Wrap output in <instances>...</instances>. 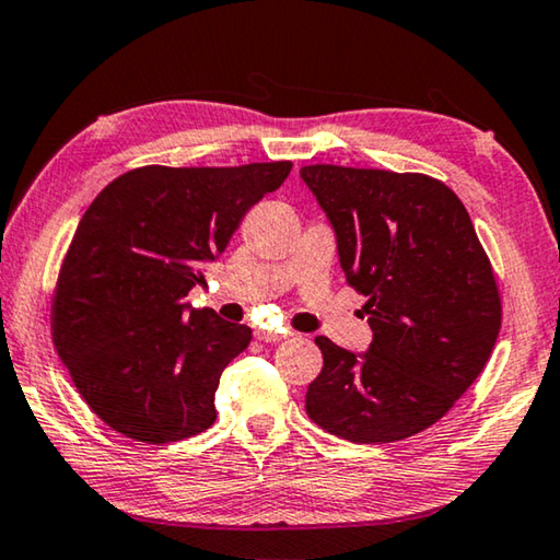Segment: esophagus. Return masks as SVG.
I'll use <instances>...</instances> for the list:
<instances>
[{
    "instance_id": "1",
    "label": "esophagus",
    "mask_w": 560,
    "mask_h": 560,
    "mask_svg": "<svg viewBox=\"0 0 560 560\" xmlns=\"http://www.w3.org/2000/svg\"><path fill=\"white\" fill-rule=\"evenodd\" d=\"M289 336V330H277V328H261L257 330V338L264 340V343H279Z\"/></svg>"
}]
</instances>
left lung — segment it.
<instances>
[{
	"mask_svg": "<svg viewBox=\"0 0 560 560\" xmlns=\"http://www.w3.org/2000/svg\"><path fill=\"white\" fill-rule=\"evenodd\" d=\"M336 230L348 287L365 296V355L316 338L324 371L306 393L318 428L358 444L432 428L485 371L501 328L494 269L469 212L422 173L306 165Z\"/></svg>",
	"mask_w": 560,
	"mask_h": 560,
	"instance_id": "obj_1",
	"label": "left lung"
}]
</instances>
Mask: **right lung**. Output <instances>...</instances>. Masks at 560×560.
<instances>
[{
	"mask_svg": "<svg viewBox=\"0 0 560 560\" xmlns=\"http://www.w3.org/2000/svg\"><path fill=\"white\" fill-rule=\"evenodd\" d=\"M291 167H136L81 217L54 287L51 338L110 430L167 444L212 428L220 375L252 330L212 308L187 316L183 299Z\"/></svg>",
	"mask_w": 560,
	"mask_h": 560,
	"instance_id": "1",
	"label": "right lung"
}]
</instances>
